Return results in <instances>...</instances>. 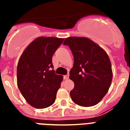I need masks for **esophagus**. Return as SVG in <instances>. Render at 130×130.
Returning a JSON list of instances; mask_svg holds the SVG:
<instances>
[{
    "mask_svg": "<svg viewBox=\"0 0 130 130\" xmlns=\"http://www.w3.org/2000/svg\"><path fill=\"white\" fill-rule=\"evenodd\" d=\"M64 77H65V79H69V75H65V76H64Z\"/></svg>",
    "mask_w": 130,
    "mask_h": 130,
    "instance_id": "obj_1",
    "label": "esophagus"
}]
</instances>
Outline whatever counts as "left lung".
I'll use <instances>...</instances> for the list:
<instances>
[{"mask_svg": "<svg viewBox=\"0 0 130 130\" xmlns=\"http://www.w3.org/2000/svg\"><path fill=\"white\" fill-rule=\"evenodd\" d=\"M74 58L69 77L74 82L70 92L72 101L82 107H92L103 99L111 86L113 71L111 61L101 47L86 38L65 40Z\"/></svg>", "mask_w": 130, "mask_h": 130, "instance_id": "obj_1", "label": "left lung"}]
</instances>
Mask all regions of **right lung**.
<instances>
[{
	"mask_svg": "<svg viewBox=\"0 0 130 130\" xmlns=\"http://www.w3.org/2000/svg\"><path fill=\"white\" fill-rule=\"evenodd\" d=\"M64 38L39 37L28 45L18 62L17 85L27 103L38 109L50 107L55 102L62 75L55 74L52 57Z\"/></svg>",
	"mask_w": 130,
	"mask_h": 130,
	"instance_id": "obj_1",
	"label": "right lung"
}]
</instances>
